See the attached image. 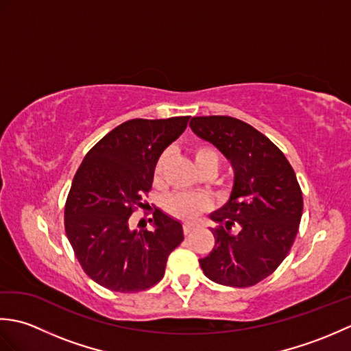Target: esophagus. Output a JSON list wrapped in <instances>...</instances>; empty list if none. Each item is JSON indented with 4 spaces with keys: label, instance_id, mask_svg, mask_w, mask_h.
<instances>
[{
    "label": "esophagus",
    "instance_id": "34e87169",
    "mask_svg": "<svg viewBox=\"0 0 351 351\" xmlns=\"http://www.w3.org/2000/svg\"><path fill=\"white\" fill-rule=\"evenodd\" d=\"M193 230H195V225H193V223H185V225H184V234L185 235H190Z\"/></svg>",
    "mask_w": 351,
    "mask_h": 351
}]
</instances>
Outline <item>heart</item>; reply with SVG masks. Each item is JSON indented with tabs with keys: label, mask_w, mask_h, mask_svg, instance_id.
Here are the masks:
<instances>
[{
	"label": "heart",
	"mask_w": 351,
	"mask_h": 351,
	"mask_svg": "<svg viewBox=\"0 0 351 351\" xmlns=\"http://www.w3.org/2000/svg\"><path fill=\"white\" fill-rule=\"evenodd\" d=\"M193 155H195V161L200 170L205 169L206 166L219 167V154L210 146H197ZM170 156V151H164L158 156V160H156L154 167L155 182H160L162 180V175L167 169ZM164 208L173 217L190 221L195 220L200 213H204L210 208V199L204 195H197V193H173V195H170L166 199Z\"/></svg>",
	"instance_id": "1"
}]
</instances>
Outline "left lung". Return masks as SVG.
<instances>
[{"label": "left lung", "mask_w": 351, "mask_h": 351, "mask_svg": "<svg viewBox=\"0 0 351 351\" xmlns=\"http://www.w3.org/2000/svg\"><path fill=\"white\" fill-rule=\"evenodd\" d=\"M190 128L234 169L229 200L210 214L220 223L211 230L214 249L199 264L220 285H255L280 265L299 232L303 197L294 170L264 134L235 117H193ZM232 226L241 229L238 234L228 232Z\"/></svg>", "instance_id": "obj_1"}]
</instances>
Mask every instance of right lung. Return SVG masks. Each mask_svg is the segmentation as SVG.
Returning a JSON list of instances; mask_svg holds the SVG:
<instances>
[{"mask_svg": "<svg viewBox=\"0 0 351 351\" xmlns=\"http://www.w3.org/2000/svg\"><path fill=\"white\" fill-rule=\"evenodd\" d=\"M190 116L132 119L84 156L64 206V229L86 274L116 293L160 282L167 258L184 240L181 221L154 213V230H131L130 217L154 181L158 156L187 128Z\"/></svg>", "mask_w": 351, "mask_h": 351, "instance_id": "1", "label": "right lung"}]
</instances>
